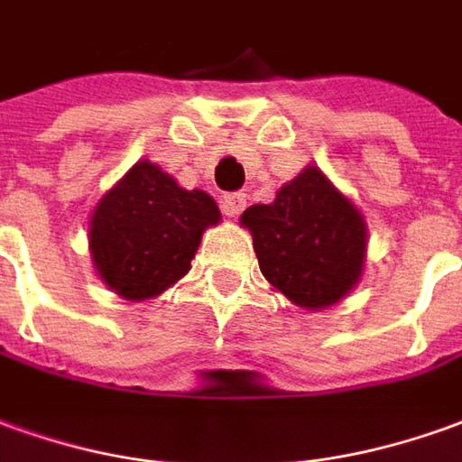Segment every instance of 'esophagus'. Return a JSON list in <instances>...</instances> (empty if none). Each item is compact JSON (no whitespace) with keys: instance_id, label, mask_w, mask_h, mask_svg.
Returning <instances> with one entry per match:
<instances>
[{"instance_id":"obj_1","label":"esophagus","mask_w":462,"mask_h":462,"mask_svg":"<svg viewBox=\"0 0 462 462\" xmlns=\"http://www.w3.org/2000/svg\"><path fill=\"white\" fill-rule=\"evenodd\" d=\"M245 205H247V195L245 192H232V195L222 198V212L227 217H237L242 209H245Z\"/></svg>"}]
</instances>
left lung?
I'll use <instances>...</instances> for the list:
<instances>
[{
	"label": "left lung",
	"instance_id": "1",
	"mask_svg": "<svg viewBox=\"0 0 462 462\" xmlns=\"http://www.w3.org/2000/svg\"><path fill=\"white\" fill-rule=\"evenodd\" d=\"M260 273L273 290L310 312L332 308L363 280L367 225L353 199L308 164L270 205L242 212Z\"/></svg>",
	"mask_w": 462,
	"mask_h": 462
}]
</instances>
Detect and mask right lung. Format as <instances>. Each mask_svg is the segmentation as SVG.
Returning <instances> with one entry per match:
<instances>
[{
  "instance_id": "right-lung-1",
  "label": "right lung",
  "mask_w": 462,
  "mask_h": 462,
  "mask_svg": "<svg viewBox=\"0 0 462 462\" xmlns=\"http://www.w3.org/2000/svg\"><path fill=\"white\" fill-rule=\"evenodd\" d=\"M220 220L208 192L185 189L154 162L140 160L89 215L95 273L130 302L157 298L189 273L202 232Z\"/></svg>"
}]
</instances>
